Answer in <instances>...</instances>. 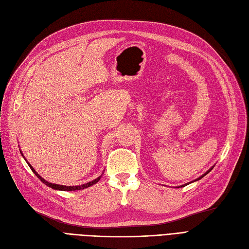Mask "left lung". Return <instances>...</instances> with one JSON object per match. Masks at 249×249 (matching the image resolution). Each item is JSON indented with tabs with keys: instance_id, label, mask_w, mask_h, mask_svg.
<instances>
[{
	"instance_id": "1",
	"label": "left lung",
	"mask_w": 249,
	"mask_h": 249,
	"mask_svg": "<svg viewBox=\"0 0 249 249\" xmlns=\"http://www.w3.org/2000/svg\"><path fill=\"white\" fill-rule=\"evenodd\" d=\"M212 169H213V167H212V168H210V169H209V170H208V171H207V172H206V173H204V174H203V175H202V176H200V177H199V178H198V179H196V180H194V181H198V180H200V179H201V178H203V177H204V176H205V175H207V174H208V173H209V172H210V171H211V170H212ZM194 181H192V182H194ZM192 182H188V183H186V184H184V185H181V186H182V187H183V186H185V185H187V184H190V183H192Z\"/></svg>"
}]
</instances>
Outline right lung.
Segmentation results:
<instances>
[{"mask_svg":"<svg viewBox=\"0 0 249 249\" xmlns=\"http://www.w3.org/2000/svg\"><path fill=\"white\" fill-rule=\"evenodd\" d=\"M20 153H21V156H22V152L20 151ZM23 157V156H22ZM25 160V159H24ZM27 162H28V160H27ZM28 165L30 166V168H31V170L33 171L34 173H35V175L41 180V181L44 183V184H46L47 186H49V187H51V188H53V190H56V191H64V192H72V191H79V190H83V188H87V187H89V186H91V185H93V184H96L99 180H100V178H101V176H99L98 178H96L95 180H92V181H90V182H88V183H84V184H82V185H74V186H67V185H61V184H55V183H51V182H48V181H46V180L44 179V178H42L36 171H35V169H34L29 162H28Z\"/></svg>","mask_w":249,"mask_h":249,"instance_id":"obj_1","label":"right lung"}]
</instances>
